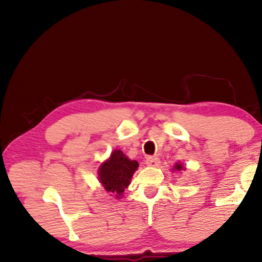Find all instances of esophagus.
Returning a JSON list of instances; mask_svg holds the SVG:
<instances>
[{"label": "esophagus", "mask_w": 262, "mask_h": 262, "mask_svg": "<svg viewBox=\"0 0 262 262\" xmlns=\"http://www.w3.org/2000/svg\"><path fill=\"white\" fill-rule=\"evenodd\" d=\"M147 164L149 166H157L159 164V158L157 156H149L147 158Z\"/></svg>", "instance_id": "esophagus-1"}]
</instances>
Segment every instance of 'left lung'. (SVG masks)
<instances>
[{
	"mask_svg": "<svg viewBox=\"0 0 262 262\" xmlns=\"http://www.w3.org/2000/svg\"><path fill=\"white\" fill-rule=\"evenodd\" d=\"M174 168H176V170H181V168H183V164H179V163H177L176 164V165H174Z\"/></svg>",
	"mask_w": 262,
	"mask_h": 262,
	"instance_id": "1",
	"label": "left lung"
}]
</instances>
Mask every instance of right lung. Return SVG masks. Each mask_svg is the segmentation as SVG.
I'll return each instance as SVG.
<instances>
[{
	"mask_svg": "<svg viewBox=\"0 0 262 262\" xmlns=\"http://www.w3.org/2000/svg\"><path fill=\"white\" fill-rule=\"evenodd\" d=\"M137 166L139 163L128 159L121 150H114L108 161L99 167V181L107 192L119 199L129 185Z\"/></svg>",
	"mask_w": 262,
	"mask_h": 262,
	"instance_id": "obj_1",
	"label": "right lung"
}]
</instances>
